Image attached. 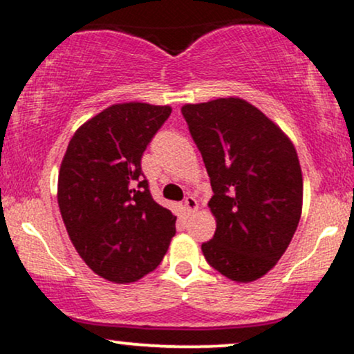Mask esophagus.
<instances>
[{"label": "esophagus", "instance_id": "obj_1", "mask_svg": "<svg viewBox=\"0 0 354 354\" xmlns=\"http://www.w3.org/2000/svg\"><path fill=\"white\" fill-rule=\"evenodd\" d=\"M183 205H185V209L188 211V213H194V211L198 209V201L194 200L193 196H186L185 201H183Z\"/></svg>", "mask_w": 354, "mask_h": 354}]
</instances>
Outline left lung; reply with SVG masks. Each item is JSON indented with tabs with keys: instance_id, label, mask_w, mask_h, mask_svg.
<instances>
[{
	"instance_id": "obj_1",
	"label": "left lung",
	"mask_w": 354,
	"mask_h": 354,
	"mask_svg": "<svg viewBox=\"0 0 354 354\" xmlns=\"http://www.w3.org/2000/svg\"><path fill=\"white\" fill-rule=\"evenodd\" d=\"M183 116L201 151L216 219L201 245L209 266L236 283L256 281L290 246L303 209V174L291 140L241 98L185 104Z\"/></svg>"
}]
</instances>
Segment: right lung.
Here are the masks:
<instances>
[{"instance_id":"1","label":"right lung","mask_w":354,"mask_h":354,"mask_svg":"<svg viewBox=\"0 0 354 354\" xmlns=\"http://www.w3.org/2000/svg\"><path fill=\"white\" fill-rule=\"evenodd\" d=\"M171 106L116 103L81 124L58 174L68 236L86 265L111 283L151 273L176 233V216L153 200L141 156Z\"/></svg>"}]
</instances>
